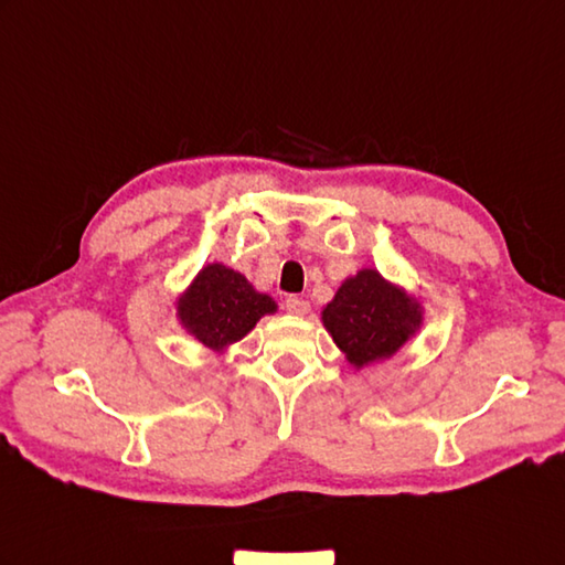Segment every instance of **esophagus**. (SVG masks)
Instances as JSON below:
<instances>
[{"mask_svg": "<svg viewBox=\"0 0 565 565\" xmlns=\"http://www.w3.org/2000/svg\"><path fill=\"white\" fill-rule=\"evenodd\" d=\"M284 308L291 312V315H298V317H302V315H308L310 312V302L306 300V298H298V296H288L286 300H284Z\"/></svg>", "mask_w": 565, "mask_h": 565, "instance_id": "1", "label": "esophagus"}]
</instances>
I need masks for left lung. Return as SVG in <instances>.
Instances as JSON below:
<instances>
[{
    "label": "left lung",
    "instance_id": "8db88e82",
    "mask_svg": "<svg viewBox=\"0 0 565 565\" xmlns=\"http://www.w3.org/2000/svg\"><path fill=\"white\" fill-rule=\"evenodd\" d=\"M322 322L355 367L392 358L423 324V308L377 269L345 279L322 310Z\"/></svg>",
    "mask_w": 565,
    "mask_h": 565
}]
</instances>
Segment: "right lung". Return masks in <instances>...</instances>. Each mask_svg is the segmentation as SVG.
<instances>
[{
    "instance_id": "obj_1",
    "label": "right lung",
    "mask_w": 565,
    "mask_h": 565,
    "mask_svg": "<svg viewBox=\"0 0 565 565\" xmlns=\"http://www.w3.org/2000/svg\"><path fill=\"white\" fill-rule=\"evenodd\" d=\"M271 312H277V302L267 294H257L241 271L220 263L202 267L177 300L183 329L216 353L241 341L259 317Z\"/></svg>"
}]
</instances>
